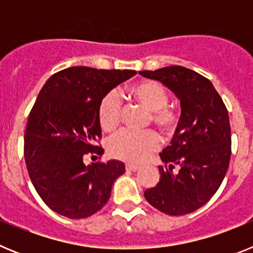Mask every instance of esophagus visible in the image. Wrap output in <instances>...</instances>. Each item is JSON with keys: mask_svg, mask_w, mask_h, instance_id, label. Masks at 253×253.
Returning a JSON list of instances; mask_svg holds the SVG:
<instances>
[{"mask_svg": "<svg viewBox=\"0 0 253 253\" xmlns=\"http://www.w3.org/2000/svg\"><path fill=\"white\" fill-rule=\"evenodd\" d=\"M125 169H126V171H138V169H140L139 166H137V165H131V163H126L125 165Z\"/></svg>", "mask_w": 253, "mask_h": 253, "instance_id": "esophagus-1", "label": "esophagus"}]
</instances>
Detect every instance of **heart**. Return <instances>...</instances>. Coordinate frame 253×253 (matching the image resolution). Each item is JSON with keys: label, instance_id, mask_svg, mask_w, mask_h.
Listing matches in <instances>:
<instances>
[{"label": "heart", "instance_id": "obj_1", "mask_svg": "<svg viewBox=\"0 0 253 253\" xmlns=\"http://www.w3.org/2000/svg\"><path fill=\"white\" fill-rule=\"evenodd\" d=\"M131 99L147 111L151 120L165 134L171 135L177 128L178 116L175 110L167 107L169 95L157 81L143 80L128 88ZM120 122V101L115 93H107L99 105V123L102 130L113 131ZM107 152L118 160L139 163L146 161L160 148V138L154 131L134 133L122 130L107 140Z\"/></svg>", "mask_w": 253, "mask_h": 253}]
</instances>
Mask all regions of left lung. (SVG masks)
<instances>
[{
	"label": "left lung",
	"mask_w": 253,
	"mask_h": 253,
	"mask_svg": "<svg viewBox=\"0 0 253 253\" xmlns=\"http://www.w3.org/2000/svg\"><path fill=\"white\" fill-rule=\"evenodd\" d=\"M157 80L180 100L181 116L171 146L160 153L165 162L160 182L144 191L147 202L169 215L195 211L216 193L231 160L227 107L213 84L195 71L169 66L140 71Z\"/></svg>",
	"instance_id": "left-lung-1"
}]
</instances>
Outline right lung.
Returning a JSON list of instances; mask_svg holds the SVG:
<instances>
[{
	"label": "right lung",
	"mask_w": 253,
	"mask_h": 253,
	"mask_svg": "<svg viewBox=\"0 0 253 253\" xmlns=\"http://www.w3.org/2000/svg\"><path fill=\"white\" fill-rule=\"evenodd\" d=\"M135 71L71 67L54 73L40 90L28 118L24 157L30 180L43 202L55 213L81 219L107 203L124 163L110 160L84 165L101 138L99 105Z\"/></svg>",
	"instance_id": "add662e5"
}]
</instances>
